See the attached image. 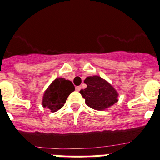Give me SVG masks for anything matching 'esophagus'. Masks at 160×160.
<instances>
[{
  "mask_svg": "<svg viewBox=\"0 0 160 160\" xmlns=\"http://www.w3.org/2000/svg\"><path fill=\"white\" fill-rule=\"evenodd\" d=\"M80 89H81V87H80V86H76V91H80Z\"/></svg>",
  "mask_w": 160,
  "mask_h": 160,
  "instance_id": "34e87169",
  "label": "esophagus"
}]
</instances>
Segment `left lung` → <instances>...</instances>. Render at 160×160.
Returning a JSON list of instances; mask_svg holds the SVG:
<instances>
[{"instance_id":"obj_1","label":"left lung","mask_w":160,"mask_h":160,"mask_svg":"<svg viewBox=\"0 0 160 160\" xmlns=\"http://www.w3.org/2000/svg\"><path fill=\"white\" fill-rule=\"evenodd\" d=\"M87 88L80 93L88 107L97 111H104L118 102L119 93L108 81L99 76H88L84 80Z\"/></svg>"}]
</instances>
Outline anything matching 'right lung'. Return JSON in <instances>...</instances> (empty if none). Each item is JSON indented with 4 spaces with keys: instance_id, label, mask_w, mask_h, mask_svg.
Segmentation results:
<instances>
[{
    "instance_id": "add662e5",
    "label": "right lung",
    "mask_w": 160,
    "mask_h": 160,
    "mask_svg": "<svg viewBox=\"0 0 160 160\" xmlns=\"http://www.w3.org/2000/svg\"><path fill=\"white\" fill-rule=\"evenodd\" d=\"M75 90L72 81L65 78H56L44 92L42 98L43 107L55 112L61 109L68 99V96Z\"/></svg>"
}]
</instances>
